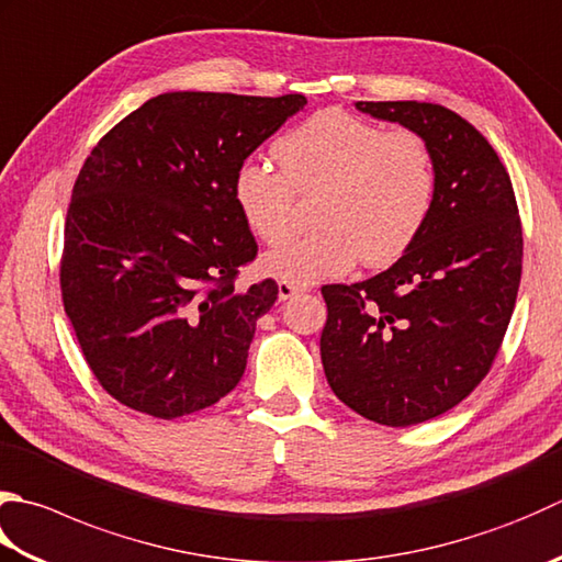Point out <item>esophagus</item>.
Listing matches in <instances>:
<instances>
[{"mask_svg": "<svg viewBox=\"0 0 562 562\" xmlns=\"http://www.w3.org/2000/svg\"><path fill=\"white\" fill-rule=\"evenodd\" d=\"M278 290H280V300L282 302H288V300H292V296L304 292V288H300V284H292V282H280Z\"/></svg>", "mask_w": 562, "mask_h": 562, "instance_id": "1", "label": "esophagus"}]
</instances>
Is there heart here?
<instances>
[{"label": "heart", "mask_w": 562, "mask_h": 562, "mask_svg": "<svg viewBox=\"0 0 562 562\" xmlns=\"http://www.w3.org/2000/svg\"><path fill=\"white\" fill-rule=\"evenodd\" d=\"M280 170L244 162L234 202L246 226L280 244L296 216V194H322L314 234L294 236L262 258V270L292 284L331 280L362 266L402 258L424 231L436 202V160L416 131H384L344 109H324L272 146Z\"/></svg>", "instance_id": "heart-1"}]
</instances>
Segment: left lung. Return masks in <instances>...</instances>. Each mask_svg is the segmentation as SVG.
<instances>
[{
    "instance_id": "8db88e82",
    "label": "left lung",
    "mask_w": 562,
    "mask_h": 562,
    "mask_svg": "<svg viewBox=\"0 0 562 562\" xmlns=\"http://www.w3.org/2000/svg\"><path fill=\"white\" fill-rule=\"evenodd\" d=\"M424 136L434 212L392 268L324 284L322 362L336 397L382 426L453 409L485 380L521 282L524 236L509 172L487 138L441 104L356 102Z\"/></svg>"
}]
</instances>
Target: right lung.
I'll use <instances>...</instances> for the list:
<instances>
[{"instance_id":"add662e5","label":"right lung","mask_w":562,"mask_h":562,"mask_svg":"<svg viewBox=\"0 0 562 562\" xmlns=\"http://www.w3.org/2000/svg\"><path fill=\"white\" fill-rule=\"evenodd\" d=\"M304 104L302 94L165 92L87 156L65 218L63 306L92 375L128 409L178 419L244 378L278 282L236 290L258 244L234 178Z\"/></svg>"}]
</instances>
